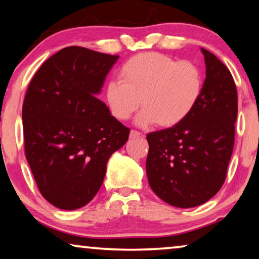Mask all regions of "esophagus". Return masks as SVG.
Here are the masks:
<instances>
[{
    "label": "esophagus",
    "mask_w": 259,
    "mask_h": 259,
    "mask_svg": "<svg viewBox=\"0 0 259 259\" xmlns=\"http://www.w3.org/2000/svg\"><path fill=\"white\" fill-rule=\"evenodd\" d=\"M141 137V133L140 132H138V131H134V130H132L130 132V138L131 139H137V138H140Z\"/></svg>",
    "instance_id": "1"
}]
</instances>
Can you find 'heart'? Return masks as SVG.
Returning a JSON list of instances; mask_svg holds the SVG:
<instances>
[{"label":"heart","mask_w":259,"mask_h":259,"mask_svg":"<svg viewBox=\"0 0 259 259\" xmlns=\"http://www.w3.org/2000/svg\"><path fill=\"white\" fill-rule=\"evenodd\" d=\"M119 77L120 81L106 84L110 112L117 120H127L141 101L143 110L137 118L140 126L180 125L197 106L204 89L202 71L196 63L156 52L134 55L122 65Z\"/></svg>","instance_id":"1"}]
</instances>
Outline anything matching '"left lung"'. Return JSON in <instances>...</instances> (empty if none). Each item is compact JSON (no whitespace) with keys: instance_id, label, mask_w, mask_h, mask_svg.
<instances>
[{"instance_id":"1","label":"left lung","mask_w":259,"mask_h":259,"mask_svg":"<svg viewBox=\"0 0 259 259\" xmlns=\"http://www.w3.org/2000/svg\"><path fill=\"white\" fill-rule=\"evenodd\" d=\"M206 78L201 97L180 125L147 135V177L152 190L175 207H196L221 189L233 154L237 90L229 69L201 49Z\"/></svg>"}]
</instances>
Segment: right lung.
<instances>
[{
	"mask_svg": "<svg viewBox=\"0 0 259 259\" xmlns=\"http://www.w3.org/2000/svg\"><path fill=\"white\" fill-rule=\"evenodd\" d=\"M69 46L42 63L23 103L25 156L42 197L60 209L83 207L96 196L111 155L130 128L96 97L118 60Z\"/></svg>",
	"mask_w": 259,
	"mask_h": 259,
	"instance_id": "right-lung-1",
	"label": "right lung"
}]
</instances>
